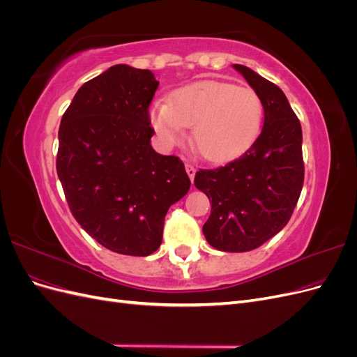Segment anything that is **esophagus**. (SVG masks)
<instances>
[{
  "label": "esophagus",
  "instance_id": "esophagus-1",
  "mask_svg": "<svg viewBox=\"0 0 357 357\" xmlns=\"http://www.w3.org/2000/svg\"><path fill=\"white\" fill-rule=\"evenodd\" d=\"M185 167H186V172H188V176H189V178H190V180L193 181V178H195V172H197L195 167H193V165H190V164H186Z\"/></svg>",
  "mask_w": 357,
  "mask_h": 357
}]
</instances>
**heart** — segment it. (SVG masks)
<instances>
[{"label": "heart", "instance_id": "obj_1", "mask_svg": "<svg viewBox=\"0 0 357 357\" xmlns=\"http://www.w3.org/2000/svg\"><path fill=\"white\" fill-rule=\"evenodd\" d=\"M264 119L261 96L252 88L202 80L171 95L169 102L150 109V123L160 143L174 147L192 126V143L204 159L228 162L243 155L259 135Z\"/></svg>", "mask_w": 357, "mask_h": 357}]
</instances>
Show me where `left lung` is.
<instances>
[{"label":"left lung","instance_id":"obj_1","mask_svg":"<svg viewBox=\"0 0 357 357\" xmlns=\"http://www.w3.org/2000/svg\"><path fill=\"white\" fill-rule=\"evenodd\" d=\"M261 96L262 132L247 152L225 167L199 169L195 186L208 197L211 214L205 240L222 252L241 253L262 245L287 225L304 185L302 129L277 84L234 63Z\"/></svg>","mask_w":357,"mask_h":357}]
</instances>
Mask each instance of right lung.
Listing matches in <instances>:
<instances>
[{
    "label": "right lung",
    "mask_w": 357,
    "mask_h": 357,
    "mask_svg": "<svg viewBox=\"0 0 357 357\" xmlns=\"http://www.w3.org/2000/svg\"><path fill=\"white\" fill-rule=\"evenodd\" d=\"M150 70L113 66L74 95L59 126L56 171L74 219L109 250L149 256L190 180L177 156L156 153Z\"/></svg>",
    "instance_id": "right-lung-1"
}]
</instances>
